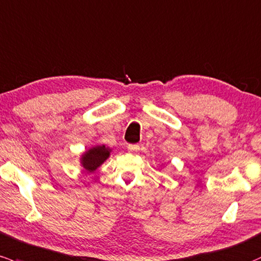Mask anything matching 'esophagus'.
<instances>
[{
    "label": "esophagus",
    "mask_w": 261,
    "mask_h": 261,
    "mask_svg": "<svg viewBox=\"0 0 261 261\" xmlns=\"http://www.w3.org/2000/svg\"><path fill=\"white\" fill-rule=\"evenodd\" d=\"M127 150H128V152L136 153L137 151L140 150V146L139 145H128L127 146Z\"/></svg>",
    "instance_id": "34e87169"
}]
</instances>
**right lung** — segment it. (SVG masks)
I'll list each match as a JSON object with an SVG mask.
<instances>
[{
	"label": "right lung",
	"instance_id": "add662e5",
	"mask_svg": "<svg viewBox=\"0 0 261 261\" xmlns=\"http://www.w3.org/2000/svg\"><path fill=\"white\" fill-rule=\"evenodd\" d=\"M111 152L113 150L105 145H95L89 147L87 151L80 154V166L83 167V171L93 173L107 161Z\"/></svg>",
	"mask_w": 261,
	"mask_h": 261
}]
</instances>
